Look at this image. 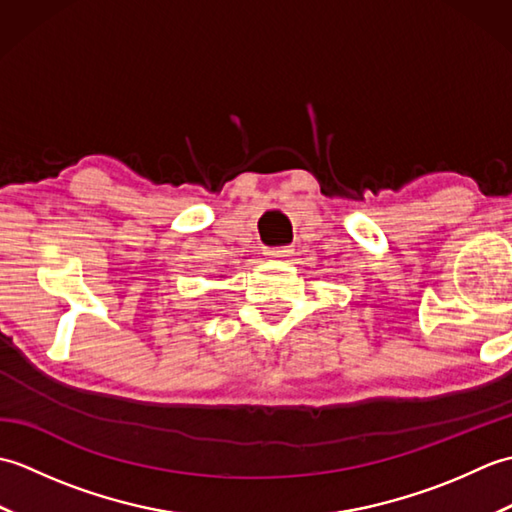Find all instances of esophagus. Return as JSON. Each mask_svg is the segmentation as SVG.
<instances>
[{
    "label": "esophagus",
    "mask_w": 512,
    "mask_h": 512,
    "mask_svg": "<svg viewBox=\"0 0 512 512\" xmlns=\"http://www.w3.org/2000/svg\"><path fill=\"white\" fill-rule=\"evenodd\" d=\"M292 255V248L290 246H277V248H268L266 250V257L268 259H288Z\"/></svg>",
    "instance_id": "1"
}]
</instances>
